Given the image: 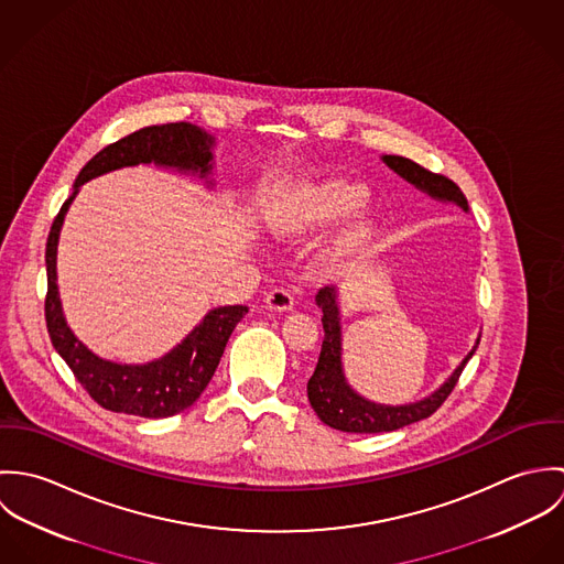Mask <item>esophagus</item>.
Wrapping results in <instances>:
<instances>
[{
    "label": "esophagus",
    "instance_id": "1",
    "mask_svg": "<svg viewBox=\"0 0 564 564\" xmlns=\"http://www.w3.org/2000/svg\"><path fill=\"white\" fill-rule=\"evenodd\" d=\"M267 306L269 311H278V313H284V311H291L295 300H293V293L289 289H273L269 295H267Z\"/></svg>",
    "mask_w": 564,
    "mask_h": 564
}]
</instances>
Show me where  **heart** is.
Here are the masks:
<instances>
[{
  "label": "heart",
  "mask_w": 564,
  "mask_h": 564,
  "mask_svg": "<svg viewBox=\"0 0 564 564\" xmlns=\"http://www.w3.org/2000/svg\"><path fill=\"white\" fill-rule=\"evenodd\" d=\"M367 199V193L349 182L343 180H325L322 184H308L297 188L289 202L275 210L271 219V228L278 235H302L306 230L322 228L325 224H332L336 219H343L351 213H356ZM371 228L367 224L354 226L345 245L356 247L369 239Z\"/></svg>",
  "instance_id": "heart-1"
}]
</instances>
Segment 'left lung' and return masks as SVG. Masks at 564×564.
Masks as SVG:
<instances>
[{
    "label": "left lung",
    "instance_id": "obj_1",
    "mask_svg": "<svg viewBox=\"0 0 564 564\" xmlns=\"http://www.w3.org/2000/svg\"><path fill=\"white\" fill-rule=\"evenodd\" d=\"M398 175H402L405 182L414 184L419 191L427 193L434 199L441 202H454L465 213L469 210L467 197L458 188L456 182L441 173H432L425 166L403 159V156H382ZM317 306L322 308L323 317V345L319 354V362L315 367L313 378L308 380V402L317 416L325 425L340 430V432H354V434H380V432H393L403 425L416 423L421 419H427L434 414L441 403L449 398L454 391L465 365L476 354L478 343L474 349L465 356V360L458 365V369L445 380L441 389H436L425 400L405 405H384V403L369 402L362 395H358L345 380L343 373V360H340V317H338V304H336V289L325 286L317 293Z\"/></svg>",
    "mask_w": 564,
    "mask_h": 564
}]
</instances>
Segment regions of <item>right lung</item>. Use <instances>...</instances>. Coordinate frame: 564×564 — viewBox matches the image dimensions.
<instances>
[{
  "label": "right lung",
  "instance_id": "add662e5",
  "mask_svg": "<svg viewBox=\"0 0 564 564\" xmlns=\"http://www.w3.org/2000/svg\"><path fill=\"white\" fill-rule=\"evenodd\" d=\"M213 137L184 121L141 128L121 141L110 143L82 166L72 197L63 204L52 224L45 247L47 332L54 349L69 365L84 391L106 410L162 419L193 405L215 376L226 343L237 323L245 317L247 306H221L210 311L177 347L145 365H119L95 356L72 332L61 306L56 249L65 215L84 182L121 166L154 162L206 177L213 171Z\"/></svg>",
  "mask_w": 564,
  "mask_h": 564
}]
</instances>
